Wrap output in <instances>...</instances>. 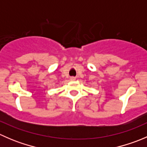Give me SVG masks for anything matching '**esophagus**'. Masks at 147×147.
<instances>
[{
  "mask_svg": "<svg viewBox=\"0 0 147 147\" xmlns=\"http://www.w3.org/2000/svg\"><path fill=\"white\" fill-rule=\"evenodd\" d=\"M76 80V78H75V77H71V78H70V80L71 81H74V80Z\"/></svg>",
  "mask_w": 147,
  "mask_h": 147,
  "instance_id": "34e87169",
  "label": "esophagus"
}]
</instances>
